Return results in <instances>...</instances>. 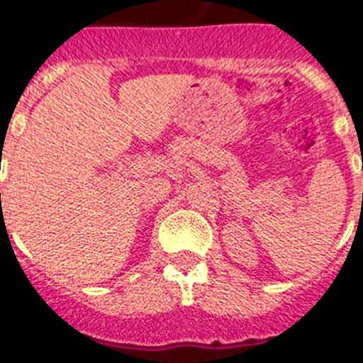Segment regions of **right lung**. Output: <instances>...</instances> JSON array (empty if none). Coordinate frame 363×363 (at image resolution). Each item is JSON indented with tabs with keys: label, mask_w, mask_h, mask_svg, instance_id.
<instances>
[{
	"label": "right lung",
	"mask_w": 363,
	"mask_h": 363,
	"mask_svg": "<svg viewBox=\"0 0 363 363\" xmlns=\"http://www.w3.org/2000/svg\"><path fill=\"white\" fill-rule=\"evenodd\" d=\"M0 196H1V194H0Z\"/></svg>",
	"instance_id": "1"
}]
</instances>
